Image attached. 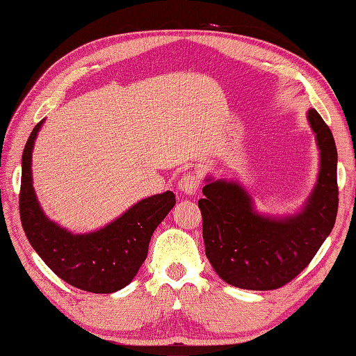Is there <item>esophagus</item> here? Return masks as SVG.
I'll use <instances>...</instances> for the list:
<instances>
[{"mask_svg": "<svg viewBox=\"0 0 356 356\" xmlns=\"http://www.w3.org/2000/svg\"><path fill=\"white\" fill-rule=\"evenodd\" d=\"M200 179L197 176V172H185L182 177L179 179V190L185 193V195H195L196 190L199 188Z\"/></svg>", "mask_w": 356, "mask_h": 356, "instance_id": "1", "label": "esophagus"}]
</instances>
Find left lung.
<instances>
[{
    "mask_svg": "<svg viewBox=\"0 0 356 356\" xmlns=\"http://www.w3.org/2000/svg\"><path fill=\"white\" fill-rule=\"evenodd\" d=\"M308 122L321 151L318 184L300 213L286 218L258 215L240 184L207 179L197 200L205 255L232 286L269 291L296 279L319 250L338 213V152L330 127L309 108Z\"/></svg>",
    "mask_w": 356,
    "mask_h": 356,
    "instance_id": "obj_1",
    "label": "left lung"
}]
</instances>
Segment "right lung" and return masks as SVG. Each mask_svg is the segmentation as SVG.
I'll return each instance as SVG.
<instances>
[{"instance_id": "add662e5", "label": "right lung", "mask_w": 356, "mask_h": 356, "mask_svg": "<svg viewBox=\"0 0 356 356\" xmlns=\"http://www.w3.org/2000/svg\"><path fill=\"white\" fill-rule=\"evenodd\" d=\"M43 121L26 141L22 157L20 218L32 248L53 273L68 285L96 294L124 288L146 260L151 236L176 204L172 191L146 197L92 234L73 235L49 221L32 186V147Z\"/></svg>"}]
</instances>
